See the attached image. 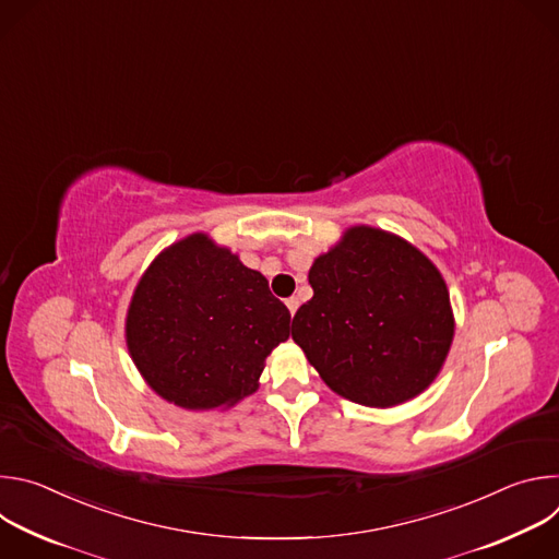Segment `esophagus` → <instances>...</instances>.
Segmentation results:
<instances>
[{"instance_id":"1","label":"esophagus","mask_w":559,"mask_h":559,"mask_svg":"<svg viewBox=\"0 0 559 559\" xmlns=\"http://www.w3.org/2000/svg\"><path fill=\"white\" fill-rule=\"evenodd\" d=\"M285 305H287L289 313L294 316V313H296V309H298V298H296V296H292V298H287V300H285Z\"/></svg>"}]
</instances>
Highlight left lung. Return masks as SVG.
<instances>
[{
	"label": "left lung",
	"mask_w": 559,
	"mask_h": 559,
	"mask_svg": "<svg viewBox=\"0 0 559 559\" xmlns=\"http://www.w3.org/2000/svg\"><path fill=\"white\" fill-rule=\"evenodd\" d=\"M309 285L292 338L336 393L384 409L429 386L451 347L453 316L423 252L382 229L352 227L313 261Z\"/></svg>",
	"instance_id": "8db88e82"
}]
</instances>
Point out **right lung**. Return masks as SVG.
<instances>
[{"label":"right lung","mask_w":559,"mask_h":559,"mask_svg":"<svg viewBox=\"0 0 559 559\" xmlns=\"http://www.w3.org/2000/svg\"><path fill=\"white\" fill-rule=\"evenodd\" d=\"M289 321L261 272L194 234L147 267L126 336L158 395L183 409H214L257 391L267 354L289 338Z\"/></svg>","instance_id":"add662e5"}]
</instances>
